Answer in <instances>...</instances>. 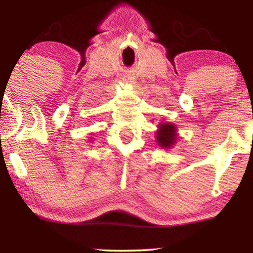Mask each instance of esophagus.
<instances>
[{
  "label": "esophagus",
  "instance_id": "esophagus-1",
  "mask_svg": "<svg viewBox=\"0 0 253 253\" xmlns=\"http://www.w3.org/2000/svg\"><path fill=\"white\" fill-rule=\"evenodd\" d=\"M124 81H125V82H132V78H130V77H125Z\"/></svg>",
  "mask_w": 253,
  "mask_h": 253
}]
</instances>
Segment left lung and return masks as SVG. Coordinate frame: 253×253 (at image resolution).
Here are the masks:
<instances>
[{
	"mask_svg": "<svg viewBox=\"0 0 253 253\" xmlns=\"http://www.w3.org/2000/svg\"><path fill=\"white\" fill-rule=\"evenodd\" d=\"M158 132H157V143L162 147H170L176 140V127L171 124H163L159 126Z\"/></svg>",
	"mask_w": 253,
	"mask_h": 253,
	"instance_id": "1",
	"label": "left lung"
}]
</instances>
